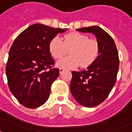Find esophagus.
Here are the masks:
<instances>
[{
	"instance_id": "1",
	"label": "esophagus",
	"mask_w": 132,
	"mask_h": 132,
	"mask_svg": "<svg viewBox=\"0 0 132 132\" xmlns=\"http://www.w3.org/2000/svg\"><path fill=\"white\" fill-rule=\"evenodd\" d=\"M64 71H65V69H61V68L59 69V73H60L61 74V73H63Z\"/></svg>"
}]
</instances>
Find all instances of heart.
<instances>
[{
	"mask_svg": "<svg viewBox=\"0 0 132 132\" xmlns=\"http://www.w3.org/2000/svg\"><path fill=\"white\" fill-rule=\"evenodd\" d=\"M49 52L54 59H60L69 49V56L58 61L56 66L61 69H74L90 66L99 54V44L95 39L78 32L64 36L63 41L59 37L53 38L49 43Z\"/></svg>",
	"mask_w": 132,
	"mask_h": 132,
	"instance_id": "obj_1",
	"label": "heart"
}]
</instances>
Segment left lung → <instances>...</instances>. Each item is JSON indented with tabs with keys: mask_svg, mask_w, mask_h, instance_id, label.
Instances as JSON below:
<instances>
[{
	"mask_svg": "<svg viewBox=\"0 0 132 132\" xmlns=\"http://www.w3.org/2000/svg\"><path fill=\"white\" fill-rule=\"evenodd\" d=\"M93 33L99 44L97 59L86 70L72 72L70 89L79 104L86 108L100 105L110 94L116 83L119 70V55L113 39L98 26L76 29Z\"/></svg>",
	"mask_w": 132,
	"mask_h": 132,
	"instance_id": "1",
	"label": "left lung"
}]
</instances>
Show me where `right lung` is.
<instances>
[{
	"label": "right lung",
	"instance_id": "obj_1",
	"mask_svg": "<svg viewBox=\"0 0 132 132\" xmlns=\"http://www.w3.org/2000/svg\"><path fill=\"white\" fill-rule=\"evenodd\" d=\"M66 30L32 24L12 44L5 69L7 83L12 94L24 107H40L49 98L52 84L59 75V69L52 68L54 61L49 43Z\"/></svg>",
	"mask_w": 132,
	"mask_h": 132
}]
</instances>
